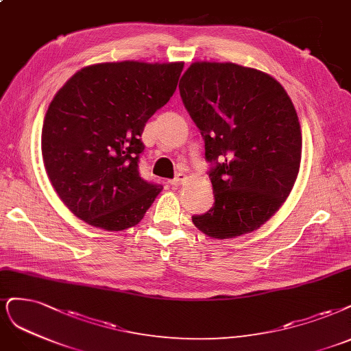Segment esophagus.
Here are the masks:
<instances>
[{
    "label": "esophagus",
    "instance_id": "34e87169",
    "mask_svg": "<svg viewBox=\"0 0 351 351\" xmlns=\"http://www.w3.org/2000/svg\"><path fill=\"white\" fill-rule=\"evenodd\" d=\"M186 180H187V176H186V174L178 173L173 180H168V183L173 184V186H180V184H183Z\"/></svg>",
    "mask_w": 351,
    "mask_h": 351
}]
</instances>
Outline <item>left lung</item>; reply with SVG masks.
I'll use <instances>...</instances> for the list:
<instances>
[{
    "label": "left lung",
    "mask_w": 351,
    "mask_h": 351,
    "mask_svg": "<svg viewBox=\"0 0 351 351\" xmlns=\"http://www.w3.org/2000/svg\"><path fill=\"white\" fill-rule=\"evenodd\" d=\"M178 88L204 139L215 197L193 223L219 239L260 228L299 173L302 135L287 93L264 72L231 62L193 64Z\"/></svg>",
    "instance_id": "1"
}]
</instances>
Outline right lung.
Here are the masks:
<instances>
[{
  "label": "right lung",
  "instance_id": "add662e5",
  "mask_svg": "<svg viewBox=\"0 0 351 351\" xmlns=\"http://www.w3.org/2000/svg\"><path fill=\"white\" fill-rule=\"evenodd\" d=\"M183 62L135 60L78 71L47 108L42 155L58 196L106 231L135 226L161 184L141 177V139L149 117L173 97Z\"/></svg>",
  "mask_w": 351,
  "mask_h": 351
}]
</instances>
